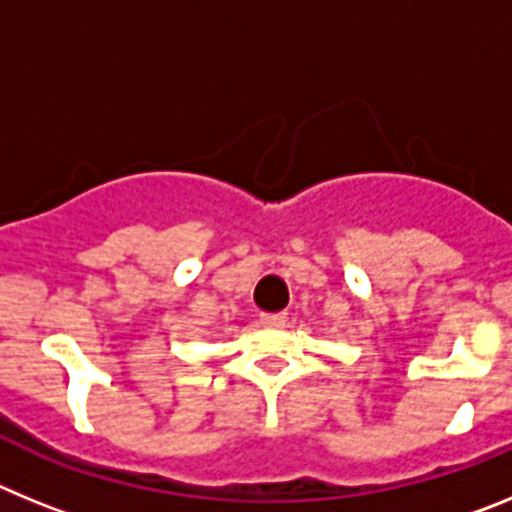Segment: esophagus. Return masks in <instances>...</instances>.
<instances>
[{
    "instance_id": "obj_1",
    "label": "esophagus",
    "mask_w": 512,
    "mask_h": 512,
    "mask_svg": "<svg viewBox=\"0 0 512 512\" xmlns=\"http://www.w3.org/2000/svg\"><path fill=\"white\" fill-rule=\"evenodd\" d=\"M287 323V315L284 312H264L261 315V325H266V328H279V325Z\"/></svg>"
}]
</instances>
